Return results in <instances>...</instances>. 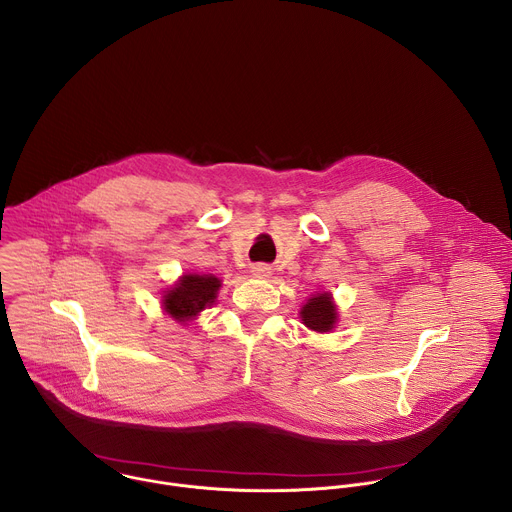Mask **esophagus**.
Instances as JSON below:
<instances>
[{"instance_id":"esophagus-1","label":"esophagus","mask_w":512,"mask_h":512,"mask_svg":"<svg viewBox=\"0 0 512 512\" xmlns=\"http://www.w3.org/2000/svg\"><path fill=\"white\" fill-rule=\"evenodd\" d=\"M250 272H252L254 278H268L270 276V268L264 266V264H254Z\"/></svg>"}]
</instances>
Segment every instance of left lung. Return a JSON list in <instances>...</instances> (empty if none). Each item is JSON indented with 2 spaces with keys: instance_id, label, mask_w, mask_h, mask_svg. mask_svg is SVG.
<instances>
[{
  "instance_id": "1",
  "label": "left lung",
  "mask_w": 512,
  "mask_h": 512,
  "mask_svg": "<svg viewBox=\"0 0 512 512\" xmlns=\"http://www.w3.org/2000/svg\"><path fill=\"white\" fill-rule=\"evenodd\" d=\"M300 316L308 328L316 332H328L334 328L336 322V306L332 304L328 292L316 294L302 306Z\"/></svg>"
}]
</instances>
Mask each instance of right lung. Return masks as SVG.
<instances>
[{
	"label": "right lung",
	"mask_w": 512,
	"mask_h": 512,
	"mask_svg": "<svg viewBox=\"0 0 512 512\" xmlns=\"http://www.w3.org/2000/svg\"><path fill=\"white\" fill-rule=\"evenodd\" d=\"M218 288L220 280L212 274H186L164 296V308L178 322L190 320L216 300Z\"/></svg>",
	"instance_id": "right-lung-1"
}]
</instances>
